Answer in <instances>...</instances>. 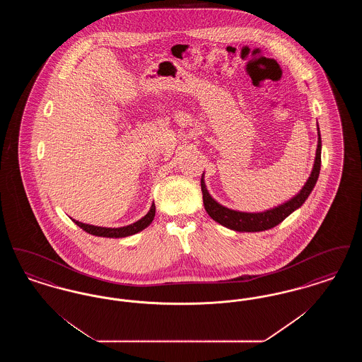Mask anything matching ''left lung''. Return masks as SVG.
Here are the masks:
<instances>
[{"label":"left lung","instance_id":"left-lung-1","mask_svg":"<svg viewBox=\"0 0 362 362\" xmlns=\"http://www.w3.org/2000/svg\"><path fill=\"white\" fill-rule=\"evenodd\" d=\"M320 164H322V138H320V130L317 126V148H316V155H315V161H313L310 177L307 179L303 189H300L289 201L263 211L251 213V211L233 210L221 205L210 195L205 185V173H204L201 177V189L204 195L205 210L216 223L236 232H262V230L272 229L279 223H282L288 216H291L294 210L303 206V204L307 201V198L310 197L312 189L317 182V177L320 173Z\"/></svg>","mask_w":362,"mask_h":362}]
</instances>
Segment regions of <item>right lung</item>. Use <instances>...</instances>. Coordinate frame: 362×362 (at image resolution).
<instances>
[{
  "label": "right lung",
  "mask_w": 362,
  "mask_h": 362,
  "mask_svg": "<svg viewBox=\"0 0 362 362\" xmlns=\"http://www.w3.org/2000/svg\"><path fill=\"white\" fill-rule=\"evenodd\" d=\"M156 214L155 202L152 204V206L149 209V211L139 218L133 224L121 226V228H107V226H98V225L86 224L81 221H77L74 218H71V221L76 225H78L83 230H86V233L93 235V236H99V238H112V239H119V238H127L132 235H136L138 232L144 230L146 226H149L151 223L153 221Z\"/></svg>",
  "instance_id": "right-lung-1"
}]
</instances>
